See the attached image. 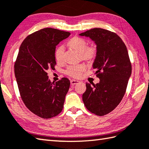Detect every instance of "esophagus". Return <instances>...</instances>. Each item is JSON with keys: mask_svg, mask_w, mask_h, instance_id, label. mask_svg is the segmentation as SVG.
<instances>
[{"mask_svg": "<svg viewBox=\"0 0 149 149\" xmlns=\"http://www.w3.org/2000/svg\"><path fill=\"white\" fill-rule=\"evenodd\" d=\"M79 83V81H76V80H74V79H72L70 81V84L72 85H75V84H77V83Z\"/></svg>", "mask_w": 149, "mask_h": 149, "instance_id": "obj_1", "label": "esophagus"}]
</instances>
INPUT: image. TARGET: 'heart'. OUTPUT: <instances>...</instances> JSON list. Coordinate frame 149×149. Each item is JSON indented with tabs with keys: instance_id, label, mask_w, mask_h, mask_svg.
<instances>
[{
	"instance_id": "obj_1",
	"label": "heart",
	"mask_w": 149,
	"mask_h": 149,
	"mask_svg": "<svg viewBox=\"0 0 149 149\" xmlns=\"http://www.w3.org/2000/svg\"><path fill=\"white\" fill-rule=\"evenodd\" d=\"M67 45L74 50L79 54H80L81 58L85 61H90L93 60L97 55V47L95 45L88 46V43L86 40L83 38L75 36L70 40ZM65 48L61 45L58 47L55 52V58L59 63H62L64 61L63 54H64ZM86 66L84 64L78 65L69 66L66 70V74L74 78L79 77L86 70Z\"/></svg>"
}]
</instances>
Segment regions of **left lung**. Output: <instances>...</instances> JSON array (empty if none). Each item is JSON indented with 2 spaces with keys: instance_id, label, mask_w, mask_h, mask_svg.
<instances>
[{
  "instance_id": "1",
  "label": "left lung",
  "mask_w": 149,
  "mask_h": 149,
  "mask_svg": "<svg viewBox=\"0 0 149 149\" xmlns=\"http://www.w3.org/2000/svg\"><path fill=\"white\" fill-rule=\"evenodd\" d=\"M79 35L89 37L96 44L93 68L100 79L99 83L86 84L83 102L91 113L104 116L116 108L125 93L132 71L127 47L116 33L101 28Z\"/></svg>"
}]
</instances>
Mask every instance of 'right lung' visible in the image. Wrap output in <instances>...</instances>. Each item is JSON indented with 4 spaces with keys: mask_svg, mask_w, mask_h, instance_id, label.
Returning <instances> with one entry per match:
<instances>
[{
    "mask_svg": "<svg viewBox=\"0 0 149 149\" xmlns=\"http://www.w3.org/2000/svg\"><path fill=\"white\" fill-rule=\"evenodd\" d=\"M70 33L45 28L30 34L19 49L14 70L20 97L34 115L50 118L61 112L70 82L68 79L51 83L47 71L54 70L56 47Z\"/></svg>",
    "mask_w": 149,
    "mask_h": 149,
    "instance_id": "add662e5",
    "label": "right lung"
}]
</instances>
